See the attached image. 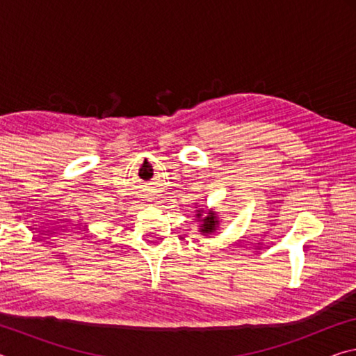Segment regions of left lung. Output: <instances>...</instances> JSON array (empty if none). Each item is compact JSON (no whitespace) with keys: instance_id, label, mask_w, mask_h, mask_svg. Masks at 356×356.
Returning a JSON list of instances; mask_svg holds the SVG:
<instances>
[{"instance_id":"left-lung-1","label":"left lung","mask_w":356,"mask_h":356,"mask_svg":"<svg viewBox=\"0 0 356 356\" xmlns=\"http://www.w3.org/2000/svg\"><path fill=\"white\" fill-rule=\"evenodd\" d=\"M196 218L201 221L200 232L204 234V236H210V234H213L220 225L218 216H216V212H213V210H207L206 215H202V210H197Z\"/></svg>"}]
</instances>
